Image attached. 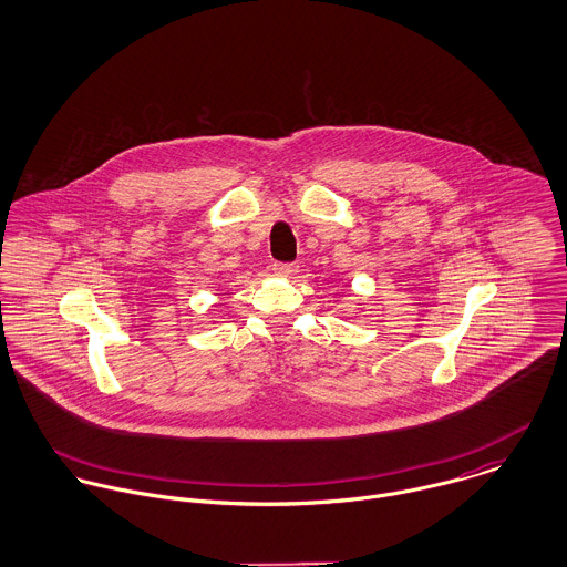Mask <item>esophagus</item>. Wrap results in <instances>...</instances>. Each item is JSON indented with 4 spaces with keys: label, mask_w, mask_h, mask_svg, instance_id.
Wrapping results in <instances>:
<instances>
[{
    "label": "esophagus",
    "mask_w": 567,
    "mask_h": 567,
    "mask_svg": "<svg viewBox=\"0 0 567 567\" xmlns=\"http://www.w3.org/2000/svg\"><path fill=\"white\" fill-rule=\"evenodd\" d=\"M297 270H299V268H297L295 264H272V272H275L277 277H284V279L292 277Z\"/></svg>",
    "instance_id": "esophagus-1"
}]
</instances>
